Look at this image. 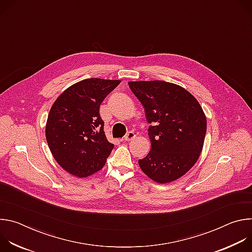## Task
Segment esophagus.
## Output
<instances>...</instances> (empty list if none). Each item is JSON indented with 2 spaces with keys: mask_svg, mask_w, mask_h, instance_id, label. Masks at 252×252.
<instances>
[{
  "mask_svg": "<svg viewBox=\"0 0 252 252\" xmlns=\"http://www.w3.org/2000/svg\"><path fill=\"white\" fill-rule=\"evenodd\" d=\"M134 137H135V133L130 130V131H128V132L125 135V140L130 141V140H132Z\"/></svg>",
  "mask_w": 252,
  "mask_h": 252,
  "instance_id": "esophagus-1",
  "label": "esophagus"
}]
</instances>
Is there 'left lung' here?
<instances>
[{
  "mask_svg": "<svg viewBox=\"0 0 252 252\" xmlns=\"http://www.w3.org/2000/svg\"><path fill=\"white\" fill-rule=\"evenodd\" d=\"M145 107L152 149L138 159L154 182L167 184L186 174L202 151L206 118L196 98L186 89L163 81L129 82Z\"/></svg>",
  "mask_w": 252,
  "mask_h": 252,
  "instance_id": "8db88e82",
  "label": "left lung"
}]
</instances>
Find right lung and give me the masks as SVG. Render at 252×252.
<instances>
[{"instance_id":"add662e5","label":"right lung","mask_w":252,"mask_h":252,"mask_svg":"<svg viewBox=\"0 0 252 252\" xmlns=\"http://www.w3.org/2000/svg\"><path fill=\"white\" fill-rule=\"evenodd\" d=\"M121 81L87 79L67 88L52 105L46 138L57 162L67 172L87 177L100 170L114 143L106 139L99 105Z\"/></svg>"}]
</instances>
